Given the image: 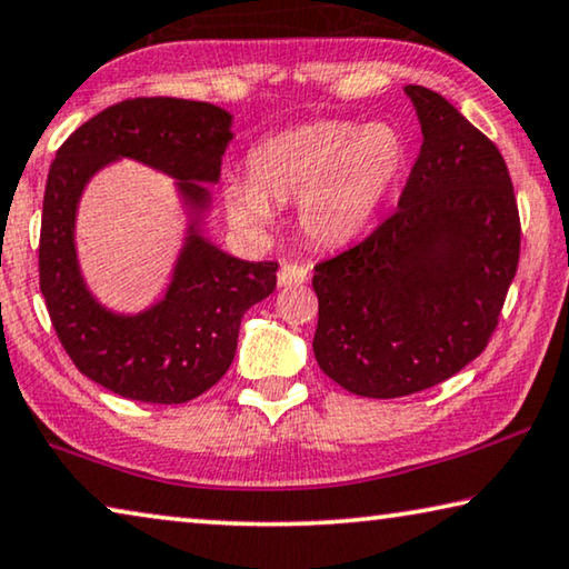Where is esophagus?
Wrapping results in <instances>:
<instances>
[{
    "label": "esophagus",
    "mask_w": 569,
    "mask_h": 569,
    "mask_svg": "<svg viewBox=\"0 0 569 569\" xmlns=\"http://www.w3.org/2000/svg\"><path fill=\"white\" fill-rule=\"evenodd\" d=\"M309 278V268L301 263H283L278 270V283L281 286H299Z\"/></svg>",
    "instance_id": "obj_1"
}]
</instances>
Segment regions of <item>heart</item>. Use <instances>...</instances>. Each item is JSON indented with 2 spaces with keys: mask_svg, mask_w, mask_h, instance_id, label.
<instances>
[{
  "mask_svg": "<svg viewBox=\"0 0 569 569\" xmlns=\"http://www.w3.org/2000/svg\"><path fill=\"white\" fill-rule=\"evenodd\" d=\"M408 167V141L387 123L313 121L276 133L248 151L246 179L224 184L232 224L260 232L270 202L296 204L306 238L339 246L367 228Z\"/></svg>",
  "mask_w": 569,
  "mask_h": 569,
  "instance_id": "1",
  "label": "heart"
}]
</instances>
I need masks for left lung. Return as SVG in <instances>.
Wrapping results in <instances>:
<instances>
[{"instance_id": "1", "label": "left lung", "mask_w": 569, "mask_h": 569, "mask_svg": "<svg viewBox=\"0 0 569 569\" xmlns=\"http://www.w3.org/2000/svg\"><path fill=\"white\" fill-rule=\"evenodd\" d=\"M422 147L398 210L313 266L323 375L362 398H405L473 362L517 276L521 222L496 143L422 86H408Z\"/></svg>"}]
</instances>
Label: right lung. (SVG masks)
I'll return each mask as SVG.
<instances>
[{
    "label": "right lung",
    "mask_w": 569,
    "mask_h": 569,
    "mask_svg": "<svg viewBox=\"0 0 569 569\" xmlns=\"http://www.w3.org/2000/svg\"><path fill=\"white\" fill-rule=\"evenodd\" d=\"M232 116L184 98H129L70 133L50 164L40 224V291L62 349L88 380L126 400L179 405L210 390L238 349L240 319L276 291L278 263H248L197 232L220 179ZM129 156L180 179L198 218L164 300L137 318L106 312L77 270L74 207L87 179Z\"/></svg>",
    "instance_id": "1"
}]
</instances>
